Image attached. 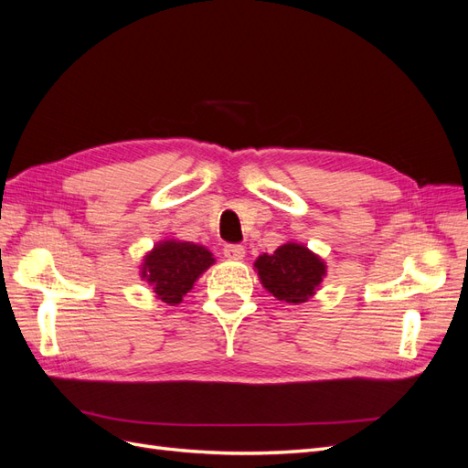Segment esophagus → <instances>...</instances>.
Masks as SVG:
<instances>
[{"mask_svg":"<svg viewBox=\"0 0 468 468\" xmlns=\"http://www.w3.org/2000/svg\"><path fill=\"white\" fill-rule=\"evenodd\" d=\"M224 256L229 260H244L246 258V248L229 244V246H224Z\"/></svg>","mask_w":468,"mask_h":468,"instance_id":"34e87169","label":"esophagus"}]
</instances>
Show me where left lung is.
<instances>
[{
	"instance_id": "obj_1",
	"label": "left lung",
	"mask_w": 468,
	"mask_h": 468,
	"mask_svg": "<svg viewBox=\"0 0 468 468\" xmlns=\"http://www.w3.org/2000/svg\"><path fill=\"white\" fill-rule=\"evenodd\" d=\"M267 292L287 304L313 299L325 277V261L304 244L287 242L273 253H261L253 263Z\"/></svg>"
}]
</instances>
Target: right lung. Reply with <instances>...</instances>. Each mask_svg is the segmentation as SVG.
I'll list each match as a JSON object with an SVG mask.
<instances>
[{"label":"right lung","instance_id":"1","mask_svg":"<svg viewBox=\"0 0 468 468\" xmlns=\"http://www.w3.org/2000/svg\"><path fill=\"white\" fill-rule=\"evenodd\" d=\"M212 263L215 258L205 246L162 239L144 256L140 277L152 287L155 299L176 306Z\"/></svg>","mask_w":468,"mask_h":468}]
</instances>
